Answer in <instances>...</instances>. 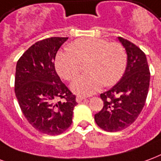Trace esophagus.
<instances>
[{
  "mask_svg": "<svg viewBox=\"0 0 161 161\" xmlns=\"http://www.w3.org/2000/svg\"><path fill=\"white\" fill-rule=\"evenodd\" d=\"M84 99H85V98H84V97H81V96H77V97H76V102H78V103L81 102L82 100H84Z\"/></svg>",
  "mask_w": 161,
  "mask_h": 161,
  "instance_id": "esophagus-1",
  "label": "esophagus"
}]
</instances>
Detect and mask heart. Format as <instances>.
Here are the masks:
<instances>
[{
  "instance_id": "1",
  "label": "heart",
  "mask_w": 161,
  "mask_h": 161,
  "mask_svg": "<svg viewBox=\"0 0 161 161\" xmlns=\"http://www.w3.org/2000/svg\"><path fill=\"white\" fill-rule=\"evenodd\" d=\"M67 50L60 51L56 56V69L61 77L71 80L86 63L88 73L77 77L71 84L76 94L87 96L98 92L103 84H116L124 74L127 56L119 43H109L96 37L80 38L73 42Z\"/></svg>"
}]
</instances>
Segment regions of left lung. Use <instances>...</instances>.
<instances>
[{
	"label": "left lung",
	"instance_id": "8db88e82",
	"mask_svg": "<svg viewBox=\"0 0 161 161\" xmlns=\"http://www.w3.org/2000/svg\"><path fill=\"white\" fill-rule=\"evenodd\" d=\"M127 53V67L124 75L107 92L100 94L102 110L94 115L98 127L116 132L129 127L136 120L146 103L150 81L146 55L130 41L118 37Z\"/></svg>",
	"mask_w": 161,
	"mask_h": 161
}]
</instances>
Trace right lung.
I'll use <instances>...</instances> for the list:
<instances>
[{
  "instance_id": "add662e5",
  "label": "right lung",
  "mask_w": 161,
  "mask_h": 161,
  "mask_svg": "<svg viewBox=\"0 0 161 161\" xmlns=\"http://www.w3.org/2000/svg\"><path fill=\"white\" fill-rule=\"evenodd\" d=\"M68 37H53L31 45L17 62L14 91L21 111L31 126L50 136L72 124L75 95L62 82L55 58Z\"/></svg>"
}]
</instances>
